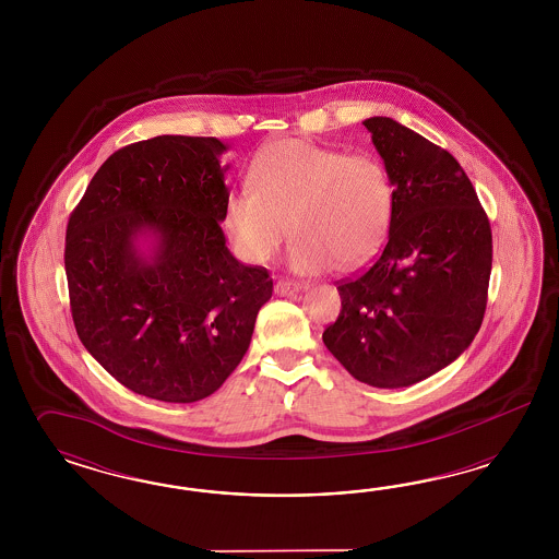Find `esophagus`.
Masks as SVG:
<instances>
[{
  "label": "esophagus",
  "instance_id": "obj_1",
  "mask_svg": "<svg viewBox=\"0 0 559 559\" xmlns=\"http://www.w3.org/2000/svg\"><path fill=\"white\" fill-rule=\"evenodd\" d=\"M301 288H304L301 283H293V281L281 278V281H276V285H274V293L281 295V297H287V295H293V293H299Z\"/></svg>",
  "mask_w": 559,
  "mask_h": 559
}]
</instances>
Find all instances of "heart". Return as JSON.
Returning a JSON list of instances; mask_svg holds the SVG:
<instances>
[{"label":"heart","mask_w":559,"mask_h":559,"mask_svg":"<svg viewBox=\"0 0 559 559\" xmlns=\"http://www.w3.org/2000/svg\"><path fill=\"white\" fill-rule=\"evenodd\" d=\"M248 182L231 190L223 223L237 255L269 262L285 231L288 269L350 271L381 248L393 217L390 171L372 153H346L283 139L258 153Z\"/></svg>","instance_id":"b5f03b06"}]
</instances>
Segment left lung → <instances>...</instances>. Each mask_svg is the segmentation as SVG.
I'll list each match as a JSON object with an SVG mask.
<instances>
[{
    "label": "left lung",
    "instance_id": "obj_1",
    "mask_svg": "<svg viewBox=\"0 0 559 559\" xmlns=\"http://www.w3.org/2000/svg\"><path fill=\"white\" fill-rule=\"evenodd\" d=\"M390 171L393 217L371 269L338 285L323 344L355 379L407 388L463 355L484 320L491 229L457 159L397 120L362 122Z\"/></svg>",
    "mask_w": 559,
    "mask_h": 559
}]
</instances>
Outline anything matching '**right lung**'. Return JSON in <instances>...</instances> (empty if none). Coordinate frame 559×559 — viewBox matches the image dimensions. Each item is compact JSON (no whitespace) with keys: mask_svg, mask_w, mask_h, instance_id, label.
<instances>
[{"mask_svg":"<svg viewBox=\"0 0 559 559\" xmlns=\"http://www.w3.org/2000/svg\"><path fill=\"white\" fill-rule=\"evenodd\" d=\"M223 152L215 136L127 145L69 217L78 336L127 390L159 402L192 404L219 390L272 297L269 271L237 262L225 246Z\"/></svg>","mask_w":559,"mask_h":559,"instance_id":"right-lung-1","label":"right lung"}]
</instances>
